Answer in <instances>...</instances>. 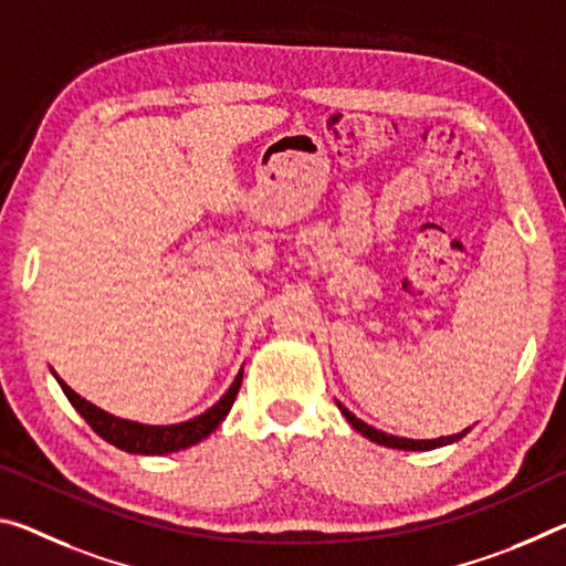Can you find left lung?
Wrapping results in <instances>:
<instances>
[{
	"label": "left lung",
	"mask_w": 566,
	"mask_h": 566,
	"mask_svg": "<svg viewBox=\"0 0 566 566\" xmlns=\"http://www.w3.org/2000/svg\"><path fill=\"white\" fill-rule=\"evenodd\" d=\"M339 406V402H337ZM339 410H343V416L347 418V423L353 426L355 430H360V433L365 438H370V441L380 443V446H388V448H400V451H433V448H441V446H448L453 441H461V438L469 433V428L463 430V433H455V436H448V438H436V441H410V438H396V436H388L382 433V430H375L367 423H363L360 418H355L353 412H349L345 406H339Z\"/></svg>",
	"instance_id": "1"
}]
</instances>
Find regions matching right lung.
I'll return each instance as SVG.
<instances>
[{
    "label": "right lung",
    "instance_id": "right-lung-1",
    "mask_svg": "<svg viewBox=\"0 0 566 566\" xmlns=\"http://www.w3.org/2000/svg\"><path fill=\"white\" fill-rule=\"evenodd\" d=\"M241 378H244V370L237 375L234 385H231L227 396H223L217 406L206 410L199 418L186 420V423H176V426H143V423H133V420L115 418L111 412L95 408L93 402H87L85 398H80L77 392L70 390L60 378L57 382L62 392L67 396V400L73 402L75 410L87 420V426L93 428L103 441L113 443L115 448H120V451H128V453L164 455V453L181 451V448L199 443L206 436H211L213 430L221 426V420L229 416L231 406H234L241 388Z\"/></svg>",
    "mask_w": 566,
    "mask_h": 566
}]
</instances>
